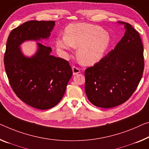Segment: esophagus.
I'll return each mask as SVG.
<instances>
[{
    "label": "esophagus",
    "instance_id": "esophagus-1",
    "mask_svg": "<svg viewBox=\"0 0 149 149\" xmlns=\"http://www.w3.org/2000/svg\"><path fill=\"white\" fill-rule=\"evenodd\" d=\"M72 72H73V74L75 75V74H79V73L80 72V69L78 67H72Z\"/></svg>",
    "mask_w": 149,
    "mask_h": 149
}]
</instances>
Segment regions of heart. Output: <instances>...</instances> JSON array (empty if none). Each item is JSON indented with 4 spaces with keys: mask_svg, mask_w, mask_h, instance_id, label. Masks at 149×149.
<instances>
[{
    "mask_svg": "<svg viewBox=\"0 0 149 149\" xmlns=\"http://www.w3.org/2000/svg\"><path fill=\"white\" fill-rule=\"evenodd\" d=\"M111 37L101 27L86 23H73L66 27L65 36L58 37L56 46L66 54L72 47L79 48L77 57L84 65H92L99 61L106 52Z\"/></svg>",
    "mask_w": 149,
    "mask_h": 149,
    "instance_id": "b5f03b06",
    "label": "heart"
}]
</instances>
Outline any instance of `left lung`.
Wrapping results in <instances>:
<instances>
[{"label":"left lung","instance_id":"8db88e82","mask_svg":"<svg viewBox=\"0 0 149 149\" xmlns=\"http://www.w3.org/2000/svg\"><path fill=\"white\" fill-rule=\"evenodd\" d=\"M125 35L113 50L93 67L86 68L85 93L96 107L112 108L124 103L135 91L144 70L140 35L125 22Z\"/></svg>","mask_w":149,"mask_h":149}]
</instances>
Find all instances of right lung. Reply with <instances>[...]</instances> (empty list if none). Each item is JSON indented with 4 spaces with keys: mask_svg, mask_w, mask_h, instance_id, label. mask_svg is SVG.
Here are the masks:
<instances>
[{
    "mask_svg": "<svg viewBox=\"0 0 149 149\" xmlns=\"http://www.w3.org/2000/svg\"><path fill=\"white\" fill-rule=\"evenodd\" d=\"M55 22L30 20L14 29L8 36L4 63L9 83L25 103L40 110L58 103L72 75L69 63L51 54L52 49L36 42L38 50L25 56L19 46L26 40L49 38Z\"/></svg>",
    "mask_w": 149,
    "mask_h": 149,
    "instance_id": "add662e5",
    "label": "right lung"
}]
</instances>
